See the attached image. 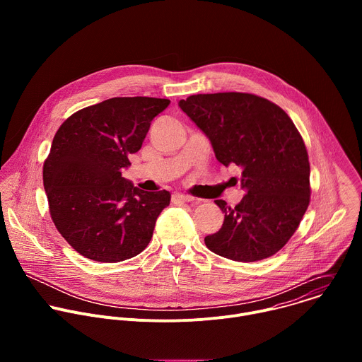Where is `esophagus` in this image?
<instances>
[{"label": "esophagus", "mask_w": 362, "mask_h": 362, "mask_svg": "<svg viewBox=\"0 0 362 362\" xmlns=\"http://www.w3.org/2000/svg\"><path fill=\"white\" fill-rule=\"evenodd\" d=\"M193 197L189 194H182V193H175L172 196V202L173 203H185V202H192Z\"/></svg>", "instance_id": "obj_1"}]
</instances>
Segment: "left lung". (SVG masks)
<instances>
[{
	"mask_svg": "<svg viewBox=\"0 0 362 362\" xmlns=\"http://www.w3.org/2000/svg\"><path fill=\"white\" fill-rule=\"evenodd\" d=\"M179 107L209 137L216 159L242 168V200L225 214L222 228L204 238L212 252L255 262L281 250L309 204V160L302 136L275 103L249 93L194 94Z\"/></svg>",
	"mask_w": 362,
	"mask_h": 362,
	"instance_id": "obj_1",
	"label": "left lung"
}]
</instances>
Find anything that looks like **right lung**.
Returning a JSON list of instances; mask_svg holds the SVG:
<instances>
[{"label":"right lung","mask_w":362,"mask_h":362,"mask_svg":"<svg viewBox=\"0 0 362 362\" xmlns=\"http://www.w3.org/2000/svg\"><path fill=\"white\" fill-rule=\"evenodd\" d=\"M168 98L113 97L71 115L42 168L49 215L80 255L115 264L148 245L168 190L144 192L122 176Z\"/></svg>","instance_id":"right-lung-1"}]
</instances>
